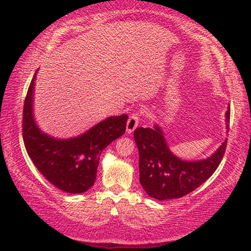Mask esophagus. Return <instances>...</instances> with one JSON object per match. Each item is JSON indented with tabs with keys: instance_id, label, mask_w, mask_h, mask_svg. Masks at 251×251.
Returning <instances> with one entry per match:
<instances>
[{
	"instance_id": "obj_1",
	"label": "esophagus",
	"mask_w": 251,
	"mask_h": 251,
	"mask_svg": "<svg viewBox=\"0 0 251 251\" xmlns=\"http://www.w3.org/2000/svg\"><path fill=\"white\" fill-rule=\"evenodd\" d=\"M139 124V115L138 113H133L129 116L128 121H127V126H126V131L128 134L133 133V131L136 129V127Z\"/></svg>"
}]
</instances>
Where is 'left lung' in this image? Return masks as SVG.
Here are the masks:
<instances>
[{
  "instance_id": "obj_1",
  "label": "left lung",
  "mask_w": 251,
  "mask_h": 251,
  "mask_svg": "<svg viewBox=\"0 0 251 251\" xmlns=\"http://www.w3.org/2000/svg\"><path fill=\"white\" fill-rule=\"evenodd\" d=\"M226 118L228 128L230 108ZM134 138L139 151V181L148 196L158 201L184 197L203 184L218 168L227 146L226 139L207 159L186 161L169 151L158 126L138 127Z\"/></svg>"
}]
</instances>
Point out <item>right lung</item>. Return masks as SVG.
Instances as JSON below:
<instances>
[{
	"instance_id": "obj_1",
	"label": "right lung",
	"mask_w": 251,
	"mask_h": 251,
	"mask_svg": "<svg viewBox=\"0 0 251 251\" xmlns=\"http://www.w3.org/2000/svg\"><path fill=\"white\" fill-rule=\"evenodd\" d=\"M29 84L23 107V141L39 172L50 182L70 194L85 193L94 185L100 156L106 147L125 133L128 116H112L71 139H56L42 133L34 122L33 90Z\"/></svg>"
}]
</instances>
